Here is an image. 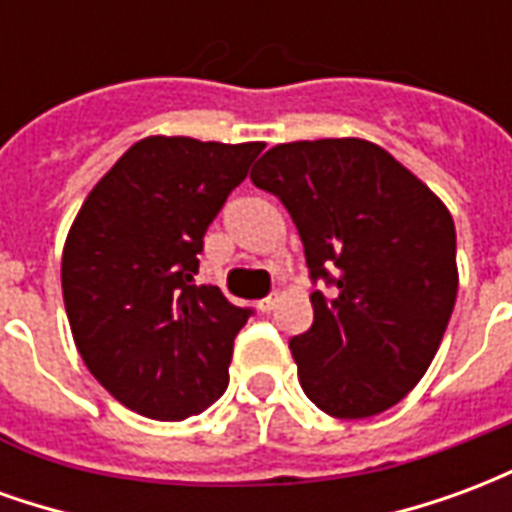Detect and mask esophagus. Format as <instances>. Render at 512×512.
<instances>
[{"mask_svg":"<svg viewBox=\"0 0 512 512\" xmlns=\"http://www.w3.org/2000/svg\"><path fill=\"white\" fill-rule=\"evenodd\" d=\"M277 299H279V293H271V296H266V299H260L257 301V310L271 312L274 307H277Z\"/></svg>","mask_w":512,"mask_h":512,"instance_id":"1","label":"esophagus"}]
</instances>
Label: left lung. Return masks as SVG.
<instances>
[{"label":"left lung","mask_w":512,"mask_h":512,"mask_svg":"<svg viewBox=\"0 0 512 512\" xmlns=\"http://www.w3.org/2000/svg\"><path fill=\"white\" fill-rule=\"evenodd\" d=\"M296 222L312 326L290 340L301 389L337 419L376 417L417 386L450 323L458 266L447 205L367 139L288 142L252 169Z\"/></svg>","instance_id":"8db88e82"}]
</instances>
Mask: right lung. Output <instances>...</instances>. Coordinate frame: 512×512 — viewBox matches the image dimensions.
<instances>
[{
    "label": "right lung",
    "instance_id": "obj_1",
    "mask_svg": "<svg viewBox=\"0 0 512 512\" xmlns=\"http://www.w3.org/2000/svg\"><path fill=\"white\" fill-rule=\"evenodd\" d=\"M263 147L139 139L68 230L62 299L73 343L98 384L142 417L178 422L227 389L249 310L191 282L202 235Z\"/></svg>",
    "mask_w": 512,
    "mask_h": 512
}]
</instances>
